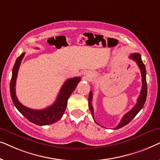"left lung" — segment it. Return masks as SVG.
Returning <instances> with one entry per match:
<instances>
[{
    "label": "left lung",
    "mask_w": 160,
    "mask_h": 160,
    "mask_svg": "<svg viewBox=\"0 0 160 160\" xmlns=\"http://www.w3.org/2000/svg\"><path fill=\"white\" fill-rule=\"evenodd\" d=\"M130 58L132 59V60H134L135 62L137 63V65H138L140 70H141V76H142V88H141V93H140L139 97L138 98L137 103L135 104V106L133 107V108L131 109L129 112L127 113L125 115H124V117H122L121 121H120L119 124H118V125L114 128V130H117V129H119L122 128V127L127 125V124H128L131 120L134 119L135 116L138 114V113L139 111L141 110L142 108L143 107L146 100V96H147V83H146V71L145 65L143 64V61L141 60V54L138 53L131 54L130 55ZM92 92L90 91L89 92V98H88L89 108V110L91 111V113L92 115L93 119H94V110H93V107L92 106ZM96 123H97V122H96Z\"/></svg>",
    "instance_id": "1"
}]
</instances>
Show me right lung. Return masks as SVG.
<instances>
[{
  "instance_id": "obj_1",
  "label": "right lung",
  "mask_w": 160,
  "mask_h": 160,
  "mask_svg": "<svg viewBox=\"0 0 160 160\" xmlns=\"http://www.w3.org/2000/svg\"><path fill=\"white\" fill-rule=\"evenodd\" d=\"M24 55H25V52L22 53L21 55L17 58L12 69V76L10 82V94L13 103L17 108V110L32 123L40 126L53 124L62 118L66 109L68 100L76 87H77L78 82L81 81V78L74 77L66 80V82L61 87L60 93L55 102L52 106L44 109H41V110H34V109L29 108L23 106L19 101L16 96V91H15L17 73H18L19 65L21 64Z\"/></svg>"
}]
</instances>
